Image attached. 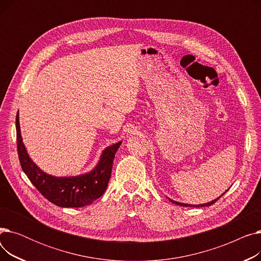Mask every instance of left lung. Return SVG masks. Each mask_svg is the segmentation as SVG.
<instances>
[{
	"label": "left lung",
	"instance_id": "obj_1",
	"mask_svg": "<svg viewBox=\"0 0 261 261\" xmlns=\"http://www.w3.org/2000/svg\"><path fill=\"white\" fill-rule=\"evenodd\" d=\"M227 191V190H226ZM225 191V193H226ZM224 193V194H225ZM223 194V195H224ZM223 195H221L220 197L219 198H217V199H215V200H213L212 202H208V203H205V204H200V205H190V204H185V203H180V202H176V201H173V200H171V199H169L170 200V202H172L173 204H176V205H180V206H190V207H204V206H211V205H213L214 203H216L219 199H220Z\"/></svg>",
	"mask_w": 261,
	"mask_h": 261
}]
</instances>
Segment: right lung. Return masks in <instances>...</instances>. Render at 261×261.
<instances>
[{"label": "right lung", "mask_w": 261, "mask_h": 261, "mask_svg": "<svg viewBox=\"0 0 261 261\" xmlns=\"http://www.w3.org/2000/svg\"><path fill=\"white\" fill-rule=\"evenodd\" d=\"M17 147L21 167L45 199L60 207H84L100 198L111 177L115 153L121 142L107 147L92 171L76 176H54L41 170L32 161L22 142L19 113L16 117Z\"/></svg>", "instance_id": "add662e5"}]
</instances>
